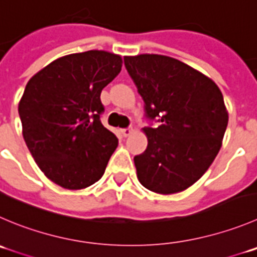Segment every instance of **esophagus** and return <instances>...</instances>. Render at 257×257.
<instances>
[{
  "instance_id": "esophagus-1",
  "label": "esophagus",
  "mask_w": 257,
  "mask_h": 257,
  "mask_svg": "<svg viewBox=\"0 0 257 257\" xmlns=\"http://www.w3.org/2000/svg\"><path fill=\"white\" fill-rule=\"evenodd\" d=\"M133 128H131V127H128V128H122L121 130V133H122V135L124 136V138H127V136H130L131 134H133Z\"/></svg>"
}]
</instances>
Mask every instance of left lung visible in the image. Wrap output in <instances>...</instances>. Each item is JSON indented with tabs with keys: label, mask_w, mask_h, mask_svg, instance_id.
<instances>
[{
	"label": "left lung",
	"mask_w": 257,
	"mask_h": 257,
	"mask_svg": "<svg viewBox=\"0 0 257 257\" xmlns=\"http://www.w3.org/2000/svg\"><path fill=\"white\" fill-rule=\"evenodd\" d=\"M124 67L145 102L148 148L134 158L146 189L174 194L208 170L222 146L228 112L218 85L194 68L158 54L123 57Z\"/></svg>",
	"instance_id": "1"
}]
</instances>
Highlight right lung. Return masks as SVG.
Masks as SVG:
<instances>
[{
	"mask_svg": "<svg viewBox=\"0 0 257 257\" xmlns=\"http://www.w3.org/2000/svg\"><path fill=\"white\" fill-rule=\"evenodd\" d=\"M121 68L117 54L89 50L58 58L26 84L19 103L24 140L62 188L84 189L104 174L118 140L99 119L101 92Z\"/></svg>",
	"mask_w": 257,
	"mask_h": 257,
	"instance_id": "right-lung-1",
	"label": "right lung"
}]
</instances>
